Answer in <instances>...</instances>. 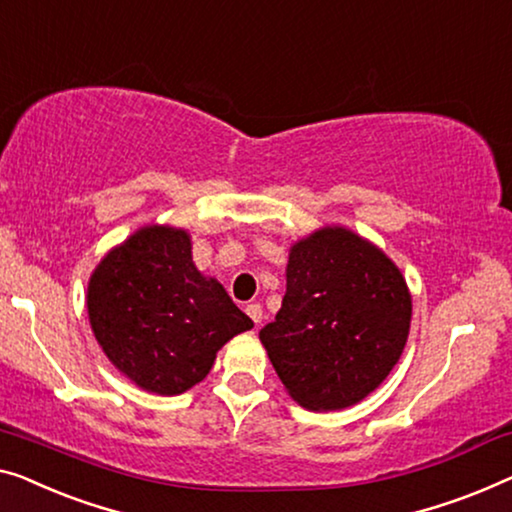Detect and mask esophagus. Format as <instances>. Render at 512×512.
Segmentation results:
<instances>
[{
	"instance_id": "esophagus-1",
	"label": "esophagus",
	"mask_w": 512,
	"mask_h": 512,
	"mask_svg": "<svg viewBox=\"0 0 512 512\" xmlns=\"http://www.w3.org/2000/svg\"><path fill=\"white\" fill-rule=\"evenodd\" d=\"M247 314H249V318H251V321H254L256 325L263 321V307L256 305V302H254V305H247Z\"/></svg>"
}]
</instances>
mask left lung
I'll return each mask as SVG.
<instances>
[{
    "label": "left lung",
    "instance_id": "obj_1",
    "mask_svg": "<svg viewBox=\"0 0 512 512\" xmlns=\"http://www.w3.org/2000/svg\"><path fill=\"white\" fill-rule=\"evenodd\" d=\"M411 314L395 261L351 228L323 226L288 249L286 295L258 337L295 402L342 411L388 379Z\"/></svg>",
    "mask_w": 512,
    "mask_h": 512
}]
</instances>
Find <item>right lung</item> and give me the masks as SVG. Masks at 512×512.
Instances as JSON below:
<instances>
[{
    "mask_svg": "<svg viewBox=\"0 0 512 512\" xmlns=\"http://www.w3.org/2000/svg\"><path fill=\"white\" fill-rule=\"evenodd\" d=\"M87 316L117 372L161 397L201 383L219 348L254 321L196 268L191 235L147 224L101 258L87 284Z\"/></svg>",
    "mask_w": 512,
    "mask_h": 512,
    "instance_id": "obj_1",
    "label": "right lung"
}]
</instances>
